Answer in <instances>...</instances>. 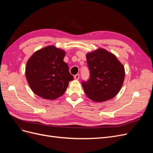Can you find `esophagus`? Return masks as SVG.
<instances>
[{
	"label": "esophagus",
	"instance_id": "34e87169",
	"mask_svg": "<svg viewBox=\"0 0 153 153\" xmlns=\"http://www.w3.org/2000/svg\"><path fill=\"white\" fill-rule=\"evenodd\" d=\"M80 78V75L79 74H76V75H75V76H74V78H75V80H78Z\"/></svg>",
	"mask_w": 153,
	"mask_h": 153
}]
</instances>
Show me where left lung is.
<instances>
[{"label":"left lung","mask_w":153,"mask_h":153,"mask_svg":"<svg viewBox=\"0 0 153 153\" xmlns=\"http://www.w3.org/2000/svg\"><path fill=\"white\" fill-rule=\"evenodd\" d=\"M90 78L82 82L87 98L95 102L112 99L121 89L125 77L123 64L115 55L104 48L86 54Z\"/></svg>","instance_id":"left-lung-1"}]
</instances>
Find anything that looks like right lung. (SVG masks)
Listing matches in <instances>:
<instances>
[{"instance_id": "right-lung-1", "label": "right lung", "mask_w": 153, "mask_h": 153, "mask_svg": "<svg viewBox=\"0 0 153 153\" xmlns=\"http://www.w3.org/2000/svg\"><path fill=\"white\" fill-rule=\"evenodd\" d=\"M66 52L50 45L37 50L26 64L25 76L32 92L41 98L53 100L62 96L73 76L63 61Z\"/></svg>"}]
</instances>
